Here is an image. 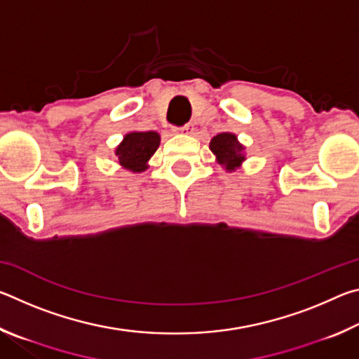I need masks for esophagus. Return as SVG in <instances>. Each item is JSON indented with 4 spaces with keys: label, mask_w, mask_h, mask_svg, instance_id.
<instances>
[{
    "label": "esophagus",
    "mask_w": 359,
    "mask_h": 359,
    "mask_svg": "<svg viewBox=\"0 0 359 359\" xmlns=\"http://www.w3.org/2000/svg\"><path fill=\"white\" fill-rule=\"evenodd\" d=\"M175 133H180V135H193L194 133V126L191 123H187L185 126H182V128H175Z\"/></svg>",
    "instance_id": "34e87169"
}]
</instances>
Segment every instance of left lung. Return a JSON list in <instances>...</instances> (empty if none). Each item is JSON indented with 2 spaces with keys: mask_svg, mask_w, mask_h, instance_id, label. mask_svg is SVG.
Instances as JSON below:
<instances>
[{
  "mask_svg": "<svg viewBox=\"0 0 359 359\" xmlns=\"http://www.w3.org/2000/svg\"><path fill=\"white\" fill-rule=\"evenodd\" d=\"M209 149L226 172H234L245 161V147L234 133H220L210 139Z\"/></svg>",
  "mask_w": 359,
  "mask_h": 359,
  "instance_id": "1",
  "label": "left lung"
}]
</instances>
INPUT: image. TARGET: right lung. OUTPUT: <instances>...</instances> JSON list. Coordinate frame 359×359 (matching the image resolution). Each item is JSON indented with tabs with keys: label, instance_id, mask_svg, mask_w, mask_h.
Instances as JSON below:
<instances>
[{
	"label": "right lung",
	"instance_id": "add662e5",
	"mask_svg": "<svg viewBox=\"0 0 359 359\" xmlns=\"http://www.w3.org/2000/svg\"><path fill=\"white\" fill-rule=\"evenodd\" d=\"M161 137L156 131H130L123 136L117 147L118 166L130 172H144L149 168V160L160 147Z\"/></svg>",
	"mask_w": 359,
	"mask_h": 359
}]
</instances>
